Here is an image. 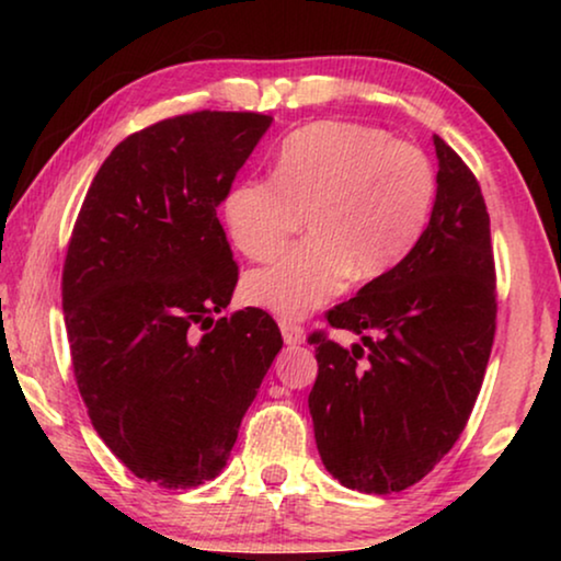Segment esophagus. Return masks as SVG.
<instances>
[{
	"instance_id": "34e87169",
	"label": "esophagus",
	"mask_w": 561,
	"mask_h": 561,
	"mask_svg": "<svg viewBox=\"0 0 561 561\" xmlns=\"http://www.w3.org/2000/svg\"><path fill=\"white\" fill-rule=\"evenodd\" d=\"M280 334H283V342L286 344H304L306 342V332L304 327L294 324V321H280Z\"/></svg>"
}]
</instances>
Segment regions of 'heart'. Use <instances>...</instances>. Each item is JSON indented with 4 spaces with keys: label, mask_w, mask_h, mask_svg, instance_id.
I'll return each mask as SVG.
<instances>
[{
    "label": "heart",
    "mask_w": 561,
    "mask_h": 561,
    "mask_svg": "<svg viewBox=\"0 0 561 561\" xmlns=\"http://www.w3.org/2000/svg\"><path fill=\"white\" fill-rule=\"evenodd\" d=\"M436 196L434 168L416 145L352 122H319L286 137L273 179H244L225 196V225L250 260L278 255L306 225V240L244 275V301L306 317L347 286L401 263L424 232Z\"/></svg>",
    "instance_id": "b5f03b06"
}]
</instances>
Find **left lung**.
Wrapping results in <instances>:
<instances>
[{
  "instance_id": "1",
  "label": "left lung",
  "mask_w": 561,
  "mask_h": 561,
  "mask_svg": "<svg viewBox=\"0 0 561 561\" xmlns=\"http://www.w3.org/2000/svg\"><path fill=\"white\" fill-rule=\"evenodd\" d=\"M432 219L396 267L327 321L359 334L342 347L311 334L309 393L321 462L344 488L405 490L455 447L478 401L495 336V263L480 183L434 135Z\"/></svg>"
}]
</instances>
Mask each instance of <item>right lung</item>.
I'll use <instances>...</instances> for the list:
<instances>
[{
	"mask_svg": "<svg viewBox=\"0 0 561 561\" xmlns=\"http://www.w3.org/2000/svg\"><path fill=\"white\" fill-rule=\"evenodd\" d=\"M271 122L194 112L129 135L91 181L68 242L79 393L106 447L160 488L217 478L283 347L263 309L214 319L237 286L217 206Z\"/></svg>",
	"mask_w": 561,
	"mask_h": 561,
	"instance_id": "add662e5",
	"label": "right lung"
}]
</instances>
